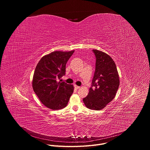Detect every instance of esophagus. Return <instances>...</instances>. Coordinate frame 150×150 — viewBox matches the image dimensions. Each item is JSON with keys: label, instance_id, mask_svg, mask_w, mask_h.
Segmentation results:
<instances>
[{"label": "esophagus", "instance_id": "esophagus-1", "mask_svg": "<svg viewBox=\"0 0 150 150\" xmlns=\"http://www.w3.org/2000/svg\"><path fill=\"white\" fill-rule=\"evenodd\" d=\"M74 87H75V88H76V89H79V88H80V87H79V86H78V85H74Z\"/></svg>", "mask_w": 150, "mask_h": 150}]
</instances>
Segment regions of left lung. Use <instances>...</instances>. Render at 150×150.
Instances as JSON below:
<instances>
[{
  "label": "left lung",
  "mask_w": 150,
  "mask_h": 150,
  "mask_svg": "<svg viewBox=\"0 0 150 150\" xmlns=\"http://www.w3.org/2000/svg\"><path fill=\"white\" fill-rule=\"evenodd\" d=\"M96 69L88 96L83 98L87 108L100 110L115 97L119 86L116 65L112 57L104 52L93 49Z\"/></svg>",
  "instance_id": "1"
}]
</instances>
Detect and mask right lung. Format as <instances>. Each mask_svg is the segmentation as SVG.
<instances>
[{
  "mask_svg": "<svg viewBox=\"0 0 150 150\" xmlns=\"http://www.w3.org/2000/svg\"><path fill=\"white\" fill-rule=\"evenodd\" d=\"M74 51H54L42 57L36 66L33 88L40 101L50 109L65 108L74 92L72 85L57 79L65 75L67 63Z\"/></svg>",
  "mask_w": 150,
  "mask_h": 150,
  "instance_id": "obj_1",
  "label": "right lung"
}]
</instances>
